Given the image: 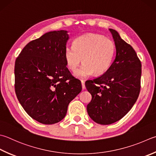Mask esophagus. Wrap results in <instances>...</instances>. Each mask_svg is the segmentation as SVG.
<instances>
[{
	"mask_svg": "<svg viewBox=\"0 0 156 156\" xmlns=\"http://www.w3.org/2000/svg\"><path fill=\"white\" fill-rule=\"evenodd\" d=\"M81 86H82V89H83V90H84V89H86V86H85V82H84V81H83V80H81Z\"/></svg>",
	"mask_w": 156,
	"mask_h": 156,
	"instance_id": "esophagus-1",
	"label": "esophagus"
}]
</instances>
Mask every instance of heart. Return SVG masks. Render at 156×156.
<instances>
[{"label":"heart","instance_id":"1","mask_svg":"<svg viewBox=\"0 0 156 156\" xmlns=\"http://www.w3.org/2000/svg\"><path fill=\"white\" fill-rule=\"evenodd\" d=\"M114 41L103 35L88 33L74 40L73 46L64 50L66 66L74 71L81 61L84 64L74 73L78 78H86L94 74L100 75L110 68L115 55Z\"/></svg>","mask_w":156,"mask_h":156}]
</instances>
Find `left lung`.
Segmentation results:
<instances>
[{
	"instance_id": "8db88e82",
	"label": "left lung",
	"mask_w": 156,
	"mask_h": 156,
	"mask_svg": "<svg viewBox=\"0 0 156 156\" xmlns=\"http://www.w3.org/2000/svg\"><path fill=\"white\" fill-rule=\"evenodd\" d=\"M116 47V55L107 72L86 82L92 95L87 113L97 124L108 125L121 119L133 107L140 90L141 63L130 45L118 32L109 29Z\"/></svg>"
}]
</instances>
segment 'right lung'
Instances as JSON below:
<instances>
[{
    "label": "right lung",
    "mask_w": 156,
    "mask_h": 156,
    "mask_svg": "<svg viewBox=\"0 0 156 156\" xmlns=\"http://www.w3.org/2000/svg\"><path fill=\"white\" fill-rule=\"evenodd\" d=\"M66 30L51 31L26 45L15 63V90L23 109L43 124L65 117L68 106L82 90L67 69Z\"/></svg>",
    "instance_id": "add662e5"
}]
</instances>
